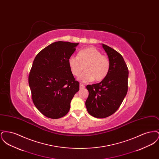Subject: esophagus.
Wrapping results in <instances>:
<instances>
[{"instance_id": "obj_1", "label": "esophagus", "mask_w": 159, "mask_h": 159, "mask_svg": "<svg viewBox=\"0 0 159 159\" xmlns=\"http://www.w3.org/2000/svg\"><path fill=\"white\" fill-rule=\"evenodd\" d=\"M80 89L84 88V85L83 84V83H80Z\"/></svg>"}]
</instances>
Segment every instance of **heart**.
<instances>
[{"mask_svg": "<svg viewBox=\"0 0 159 159\" xmlns=\"http://www.w3.org/2000/svg\"><path fill=\"white\" fill-rule=\"evenodd\" d=\"M68 65L73 76H80L84 66L85 71L79 80L89 82L95 80L100 82L108 75L110 69V62L106 56L94 47H88L80 51L77 57L72 55L68 59Z\"/></svg>", "mask_w": 159, "mask_h": 159, "instance_id": "heart-1", "label": "heart"}]
</instances>
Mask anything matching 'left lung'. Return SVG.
I'll return each instance as SVG.
<instances>
[{"mask_svg": "<svg viewBox=\"0 0 159 159\" xmlns=\"http://www.w3.org/2000/svg\"><path fill=\"white\" fill-rule=\"evenodd\" d=\"M110 62V69L100 83L88 84L89 96L85 105L88 113L97 118H105L120 107L128 92V68L123 57L108 46L102 44Z\"/></svg>", "mask_w": 159, "mask_h": 159, "instance_id": "obj_1", "label": "left lung"}]
</instances>
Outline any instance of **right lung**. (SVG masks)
<instances>
[{
	"label": "right lung",
	"instance_id": "1",
	"mask_svg": "<svg viewBox=\"0 0 159 159\" xmlns=\"http://www.w3.org/2000/svg\"><path fill=\"white\" fill-rule=\"evenodd\" d=\"M79 43L58 41L46 46L33 61L29 76L33 102L46 117L59 119L68 113L70 102L79 90L68 59Z\"/></svg>",
	"mask_w": 159,
	"mask_h": 159
}]
</instances>
